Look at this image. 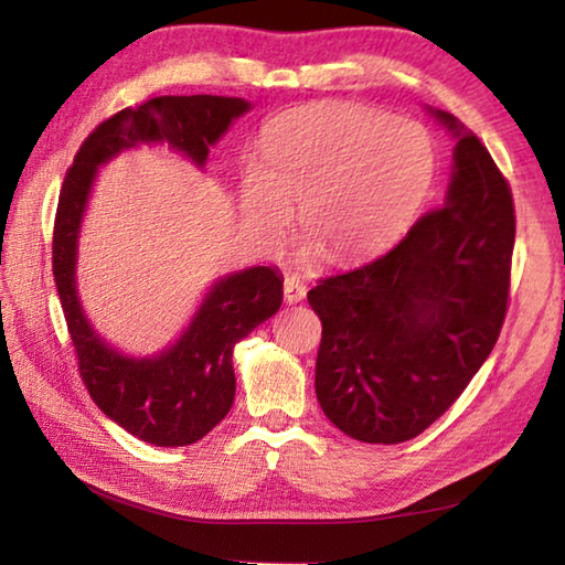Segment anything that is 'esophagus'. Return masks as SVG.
<instances>
[{
    "instance_id": "34e87169",
    "label": "esophagus",
    "mask_w": 565,
    "mask_h": 565,
    "mask_svg": "<svg viewBox=\"0 0 565 565\" xmlns=\"http://www.w3.org/2000/svg\"><path fill=\"white\" fill-rule=\"evenodd\" d=\"M306 299V286L296 279V276H286L284 279V301L286 303H299Z\"/></svg>"
}]
</instances>
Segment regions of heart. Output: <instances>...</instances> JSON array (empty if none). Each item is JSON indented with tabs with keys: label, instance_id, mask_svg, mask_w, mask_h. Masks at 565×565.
Returning a JSON list of instances; mask_svg holds the SVG:
<instances>
[{
	"label": "heart",
	"instance_id": "obj_1",
	"mask_svg": "<svg viewBox=\"0 0 565 565\" xmlns=\"http://www.w3.org/2000/svg\"><path fill=\"white\" fill-rule=\"evenodd\" d=\"M420 124L349 102H321L266 124L259 161L238 177L248 232L276 248L299 204L301 234L333 264L381 252L411 224L434 179Z\"/></svg>",
	"mask_w": 565,
	"mask_h": 565
}]
</instances>
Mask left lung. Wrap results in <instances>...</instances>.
Wrapping results in <instances>:
<instances>
[{
	"label": "left lung",
	"instance_id": "8db88e82",
	"mask_svg": "<svg viewBox=\"0 0 565 565\" xmlns=\"http://www.w3.org/2000/svg\"><path fill=\"white\" fill-rule=\"evenodd\" d=\"M444 206L379 259L309 291L321 319L317 398L343 434L401 444L444 416L489 359L509 309L513 196L476 134L454 114Z\"/></svg>",
	"mask_w": 565,
	"mask_h": 565
}]
</instances>
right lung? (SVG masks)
Wrapping results in <instances>:
<instances>
[{"label":"right lung","instance_id":"obj_1","mask_svg":"<svg viewBox=\"0 0 565 565\" xmlns=\"http://www.w3.org/2000/svg\"><path fill=\"white\" fill-rule=\"evenodd\" d=\"M252 109L238 97H154L121 109L94 129L64 177L54 218L52 269L79 376L104 414L154 446H189L204 438L234 404V347L281 306L284 276L252 266L218 279L194 319L157 356L134 359L109 347L84 317L76 296V242L97 167L124 149L167 141L196 167L206 164L228 124Z\"/></svg>","mask_w":565,"mask_h":565}]
</instances>
